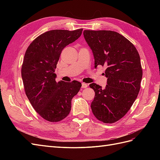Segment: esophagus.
<instances>
[{
	"label": "esophagus",
	"instance_id": "esophagus-1",
	"mask_svg": "<svg viewBox=\"0 0 160 160\" xmlns=\"http://www.w3.org/2000/svg\"><path fill=\"white\" fill-rule=\"evenodd\" d=\"M88 87V84H86V83H82V88H83V89H84V88H87Z\"/></svg>",
	"mask_w": 160,
	"mask_h": 160
}]
</instances>
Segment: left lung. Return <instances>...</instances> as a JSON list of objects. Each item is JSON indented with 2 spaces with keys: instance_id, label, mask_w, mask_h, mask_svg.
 I'll list each match as a JSON object with an SVG mask.
<instances>
[{
  "instance_id": "8db88e82",
  "label": "left lung",
  "mask_w": 160,
  "mask_h": 160,
  "mask_svg": "<svg viewBox=\"0 0 160 160\" xmlns=\"http://www.w3.org/2000/svg\"><path fill=\"white\" fill-rule=\"evenodd\" d=\"M84 37L95 58V67L106 66L107 85L89 87L95 97L93 115L104 123H115L130 110L140 90L142 68L135 47L122 35L108 30H84Z\"/></svg>"
}]
</instances>
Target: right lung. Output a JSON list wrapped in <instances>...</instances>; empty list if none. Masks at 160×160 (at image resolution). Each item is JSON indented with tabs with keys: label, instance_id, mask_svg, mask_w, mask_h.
I'll use <instances>...</instances> for the list:
<instances>
[{
	"label": "right lung",
	"instance_id": "obj_1",
	"mask_svg": "<svg viewBox=\"0 0 160 160\" xmlns=\"http://www.w3.org/2000/svg\"><path fill=\"white\" fill-rule=\"evenodd\" d=\"M82 30L46 32L26 50L21 68L24 89L33 108L47 121L58 122L65 118L70 113L71 100L82 87L76 80L57 82L54 72L62 49L79 38Z\"/></svg>",
	"mask_w": 160,
	"mask_h": 160
}]
</instances>
